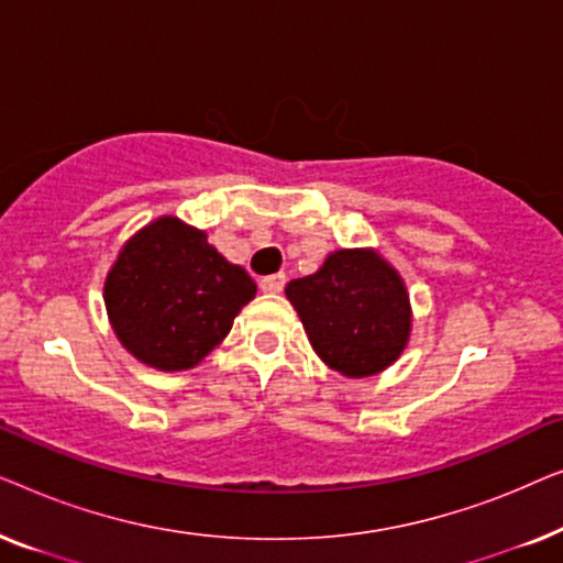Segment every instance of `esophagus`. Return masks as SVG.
<instances>
[{"label":"esophagus","instance_id":"esophagus-1","mask_svg":"<svg viewBox=\"0 0 563 563\" xmlns=\"http://www.w3.org/2000/svg\"><path fill=\"white\" fill-rule=\"evenodd\" d=\"M284 284H287V276L272 274V276H264V279H261V289H264L266 295H279V291L284 289Z\"/></svg>","mask_w":563,"mask_h":563}]
</instances>
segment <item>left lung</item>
Here are the masks:
<instances>
[{
  "instance_id": "obj_1",
  "label": "left lung",
  "mask_w": 563,
  "mask_h": 563,
  "mask_svg": "<svg viewBox=\"0 0 563 563\" xmlns=\"http://www.w3.org/2000/svg\"><path fill=\"white\" fill-rule=\"evenodd\" d=\"M284 295L322 364L349 379L382 374L407 349L412 307L405 279L374 249H341Z\"/></svg>"
}]
</instances>
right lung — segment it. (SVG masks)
<instances>
[{
  "mask_svg": "<svg viewBox=\"0 0 563 563\" xmlns=\"http://www.w3.org/2000/svg\"><path fill=\"white\" fill-rule=\"evenodd\" d=\"M256 297L207 233L161 214L130 235L104 279V307L122 349L158 372L195 368Z\"/></svg>",
  "mask_w": 563,
  "mask_h": 563,
  "instance_id": "1",
  "label": "right lung"
}]
</instances>
